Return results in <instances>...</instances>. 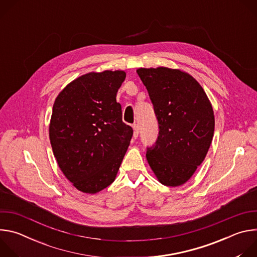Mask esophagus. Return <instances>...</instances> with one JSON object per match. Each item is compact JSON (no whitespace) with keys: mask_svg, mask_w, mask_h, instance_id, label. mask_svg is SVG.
<instances>
[{"mask_svg":"<svg viewBox=\"0 0 257 257\" xmlns=\"http://www.w3.org/2000/svg\"><path fill=\"white\" fill-rule=\"evenodd\" d=\"M132 128H133V136H134V138L138 137V134H139V127H138V124H133V125H132Z\"/></svg>","mask_w":257,"mask_h":257,"instance_id":"34e87169","label":"esophagus"}]
</instances>
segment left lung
<instances>
[{"label":"left lung","instance_id":"left-lung-1","mask_svg":"<svg viewBox=\"0 0 257 257\" xmlns=\"http://www.w3.org/2000/svg\"><path fill=\"white\" fill-rule=\"evenodd\" d=\"M159 121V138L146 160L165 186H181L204 161L213 137L212 105L189 73L167 67L139 68Z\"/></svg>","mask_w":257,"mask_h":257}]
</instances>
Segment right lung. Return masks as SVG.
<instances>
[{"mask_svg": "<svg viewBox=\"0 0 257 257\" xmlns=\"http://www.w3.org/2000/svg\"><path fill=\"white\" fill-rule=\"evenodd\" d=\"M123 70L89 72L68 83L53 105L49 135L60 170L77 190L95 194L115 181L133 130L122 121Z\"/></svg>", "mask_w": 257, "mask_h": 257, "instance_id": "add662e5", "label": "right lung"}]
</instances>
